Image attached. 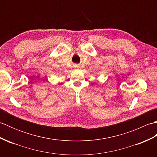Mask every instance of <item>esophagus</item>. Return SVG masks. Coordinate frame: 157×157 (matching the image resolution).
<instances>
[{
    "instance_id": "1",
    "label": "esophagus",
    "mask_w": 157,
    "mask_h": 157,
    "mask_svg": "<svg viewBox=\"0 0 157 157\" xmlns=\"http://www.w3.org/2000/svg\"><path fill=\"white\" fill-rule=\"evenodd\" d=\"M76 67H78V65H76Z\"/></svg>"
}]
</instances>
